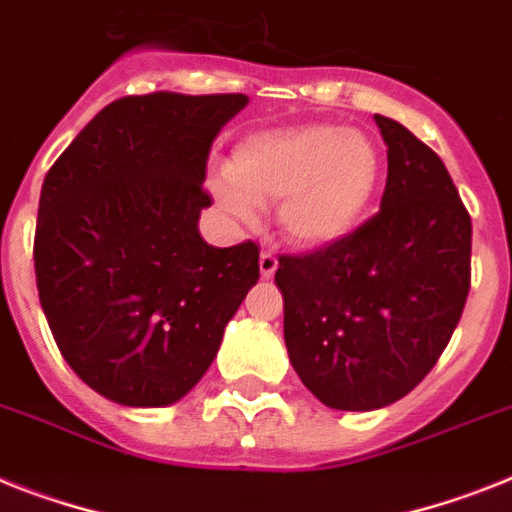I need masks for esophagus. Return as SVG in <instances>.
Returning <instances> with one entry per match:
<instances>
[{
	"instance_id": "34e87169",
	"label": "esophagus",
	"mask_w": 512,
	"mask_h": 512,
	"mask_svg": "<svg viewBox=\"0 0 512 512\" xmlns=\"http://www.w3.org/2000/svg\"><path fill=\"white\" fill-rule=\"evenodd\" d=\"M277 264H280V261H277V253H274V251H261L259 269H261V277H264V280H269V277H272V274L277 272Z\"/></svg>"
}]
</instances>
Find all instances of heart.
Returning a JSON list of instances; mask_svg holds the SVG:
<instances>
[{
  "label": "heart",
  "instance_id": "heart-1",
  "mask_svg": "<svg viewBox=\"0 0 512 512\" xmlns=\"http://www.w3.org/2000/svg\"><path fill=\"white\" fill-rule=\"evenodd\" d=\"M382 159L369 135L337 125L261 130L235 146L219 201L248 217L277 204V222L290 243L322 248L337 243L369 209Z\"/></svg>",
  "mask_w": 512,
  "mask_h": 512
}]
</instances>
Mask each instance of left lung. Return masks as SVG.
<instances>
[{
	"label": "left lung",
	"mask_w": 512,
	"mask_h": 512,
	"mask_svg": "<svg viewBox=\"0 0 512 512\" xmlns=\"http://www.w3.org/2000/svg\"><path fill=\"white\" fill-rule=\"evenodd\" d=\"M387 143L379 211L337 243L280 256L285 345L301 382L337 411L405 398L434 369L471 287V217L424 141L374 114Z\"/></svg>",
	"instance_id": "left-lung-1"
}]
</instances>
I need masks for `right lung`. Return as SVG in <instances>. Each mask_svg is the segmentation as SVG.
I'll list each match as a JSON object with an SVG mask.
<instances>
[{
    "mask_svg": "<svg viewBox=\"0 0 512 512\" xmlns=\"http://www.w3.org/2000/svg\"><path fill=\"white\" fill-rule=\"evenodd\" d=\"M246 104L243 94L122 96L46 172L38 301L70 369L114 403L183 398L259 280V243L214 248L198 235L211 141Z\"/></svg>",
    "mask_w": 512,
    "mask_h": 512,
    "instance_id": "1",
    "label": "right lung"
}]
</instances>
